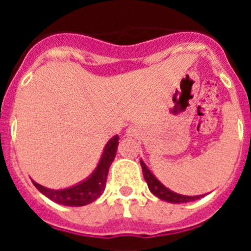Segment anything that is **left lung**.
<instances>
[{
	"instance_id": "left-lung-1",
	"label": "left lung",
	"mask_w": 251,
	"mask_h": 251,
	"mask_svg": "<svg viewBox=\"0 0 251 251\" xmlns=\"http://www.w3.org/2000/svg\"><path fill=\"white\" fill-rule=\"evenodd\" d=\"M142 171H143V176H145L146 182H147L148 188L151 190L153 195H156L158 199L161 200H165L167 202L171 203H183V202H190V201L199 200L201 197H203L205 195H200V196H185V195H178L176 192H172L171 190H168L167 187L162 185L156 177L151 174V171L146 167V165L143 163V161H141Z\"/></svg>"
}]
</instances>
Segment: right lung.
I'll return each instance as SVG.
<instances>
[{"instance_id": "1", "label": "right lung", "mask_w": 251, "mask_h": 251, "mask_svg": "<svg viewBox=\"0 0 251 251\" xmlns=\"http://www.w3.org/2000/svg\"><path fill=\"white\" fill-rule=\"evenodd\" d=\"M118 139V136H114L106 143L98 167L94 171V174L89 178L85 179L84 182L73 186V187L65 188V190H50V188L44 187V186L39 185L34 181H32V183L41 194L45 195L54 202L61 203V205L84 206L93 202L100 196L101 192L105 188L106 176H108V171H109L110 165H112L115 153H117Z\"/></svg>"}]
</instances>
